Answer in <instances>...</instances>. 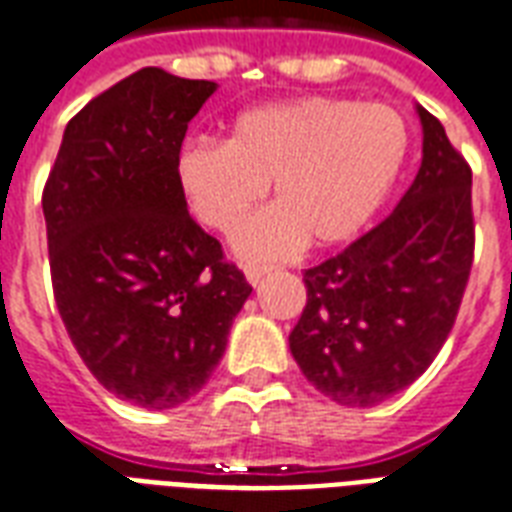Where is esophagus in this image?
Instances as JSON below:
<instances>
[{"label": "esophagus", "mask_w": 512, "mask_h": 512, "mask_svg": "<svg viewBox=\"0 0 512 512\" xmlns=\"http://www.w3.org/2000/svg\"><path fill=\"white\" fill-rule=\"evenodd\" d=\"M268 271H271V268H257V265H247V268H244V273H247V282L252 284V287H257V284L263 282V276Z\"/></svg>", "instance_id": "34e87169"}]
</instances>
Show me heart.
I'll list each match as a JSON object with an SVG mask.
<instances>
[{
	"label": "heart",
	"mask_w": 512,
	"mask_h": 512,
	"mask_svg": "<svg viewBox=\"0 0 512 512\" xmlns=\"http://www.w3.org/2000/svg\"><path fill=\"white\" fill-rule=\"evenodd\" d=\"M408 147L397 109L306 96L241 112L225 144L190 139L177 182L190 212L222 236L271 185L273 209L236 233V249L247 260H279L306 239L311 247L354 239L392 193Z\"/></svg>",
	"instance_id": "b5f03b06"
}]
</instances>
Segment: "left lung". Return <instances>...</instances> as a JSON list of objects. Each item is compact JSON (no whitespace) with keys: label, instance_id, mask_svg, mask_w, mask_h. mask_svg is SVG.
I'll use <instances>...</instances> for the list:
<instances>
[{"label":"left lung","instance_id":"1","mask_svg":"<svg viewBox=\"0 0 512 512\" xmlns=\"http://www.w3.org/2000/svg\"><path fill=\"white\" fill-rule=\"evenodd\" d=\"M424 158L395 212L303 271L290 333L303 376L338 405L368 408L411 386L443 349L475 257L473 169L419 107Z\"/></svg>","mask_w":512,"mask_h":512}]
</instances>
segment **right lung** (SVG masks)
<instances>
[{
  "mask_svg": "<svg viewBox=\"0 0 512 512\" xmlns=\"http://www.w3.org/2000/svg\"><path fill=\"white\" fill-rule=\"evenodd\" d=\"M217 88L144 66L69 120L42 190L58 314L96 381L142 408L198 395L249 298L187 214L177 158Z\"/></svg>",
  "mask_w": 512,
  "mask_h": 512,
  "instance_id": "add662e5",
  "label": "right lung"
}]
</instances>
